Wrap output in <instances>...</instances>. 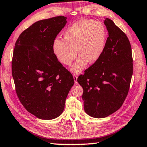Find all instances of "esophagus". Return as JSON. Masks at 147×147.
Wrapping results in <instances>:
<instances>
[{
	"label": "esophagus",
	"instance_id": "1",
	"mask_svg": "<svg viewBox=\"0 0 147 147\" xmlns=\"http://www.w3.org/2000/svg\"><path fill=\"white\" fill-rule=\"evenodd\" d=\"M74 77V81H75L76 83H77V82H78V75H76V74H74L73 75Z\"/></svg>",
	"mask_w": 147,
	"mask_h": 147
}]
</instances>
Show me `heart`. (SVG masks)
<instances>
[{"mask_svg": "<svg viewBox=\"0 0 147 147\" xmlns=\"http://www.w3.org/2000/svg\"><path fill=\"white\" fill-rule=\"evenodd\" d=\"M107 40V30L99 21L81 19L65 30L63 40L55 38L52 45L54 55L64 65L69 66L79 55L71 69L73 73L83 70L90 62L94 64L103 53Z\"/></svg>", "mask_w": 147, "mask_h": 147, "instance_id": "heart-1", "label": "heart"}]
</instances>
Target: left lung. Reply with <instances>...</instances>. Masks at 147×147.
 <instances>
[{
    "label": "left lung",
    "instance_id": "8db88e82",
    "mask_svg": "<svg viewBox=\"0 0 147 147\" xmlns=\"http://www.w3.org/2000/svg\"><path fill=\"white\" fill-rule=\"evenodd\" d=\"M105 19L109 37L102 55L78 79L84 111L95 118L107 117L122 106L133 73L129 40L111 19Z\"/></svg>",
    "mask_w": 147,
    "mask_h": 147
}]
</instances>
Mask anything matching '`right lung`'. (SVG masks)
<instances>
[{
  "mask_svg": "<svg viewBox=\"0 0 147 147\" xmlns=\"http://www.w3.org/2000/svg\"><path fill=\"white\" fill-rule=\"evenodd\" d=\"M67 18L41 20L25 30L15 45L12 76L17 96L28 112L50 120L63 113L74 80L54 55L53 40Z\"/></svg>",
  "mask_w": 147,
  "mask_h": 147,
  "instance_id": "right-lung-1",
  "label": "right lung"
}]
</instances>
